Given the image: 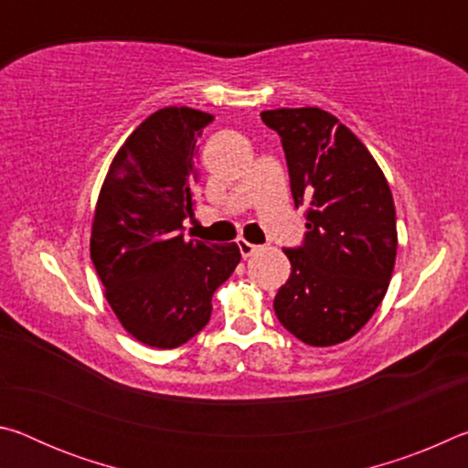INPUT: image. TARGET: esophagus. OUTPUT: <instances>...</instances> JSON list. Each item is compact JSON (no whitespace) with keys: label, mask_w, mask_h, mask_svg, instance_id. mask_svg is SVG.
Segmentation results:
<instances>
[{"label":"esophagus","mask_w":468,"mask_h":468,"mask_svg":"<svg viewBox=\"0 0 468 468\" xmlns=\"http://www.w3.org/2000/svg\"><path fill=\"white\" fill-rule=\"evenodd\" d=\"M237 245H239V251L245 260H248L253 251L260 250V245H253L248 239H237Z\"/></svg>","instance_id":"esophagus-1"}]
</instances>
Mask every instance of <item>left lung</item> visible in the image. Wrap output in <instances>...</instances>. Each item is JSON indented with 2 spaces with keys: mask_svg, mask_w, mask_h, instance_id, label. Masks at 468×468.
<instances>
[{
  "mask_svg": "<svg viewBox=\"0 0 468 468\" xmlns=\"http://www.w3.org/2000/svg\"><path fill=\"white\" fill-rule=\"evenodd\" d=\"M279 132L295 206H307L303 248L284 250L291 276L276 318L312 346L345 343L382 303L396 262L390 186L366 144L320 107L262 111Z\"/></svg>",
  "mask_w": 468,
  "mask_h": 468,
  "instance_id": "obj_1",
  "label": "left lung"
}]
</instances>
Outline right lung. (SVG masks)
<instances>
[{
	"label": "right lung",
	"mask_w": 468,
	"mask_h": 468,
	"mask_svg": "<svg viewBox=\"0 0 468 468\" xmlns=\"http://www.w3.org/2000/svg\"><path fill=\"white\" fill-rule=\"evenodd\" d=\"M212 115L165 107L133 130L102 181L90 260L125 332L176 348L210 320L212 295L233 274L237 243L186 239L196 210V142Z\"/></svg>",
	"instance_id": "obj_1"
}]
</instances>
